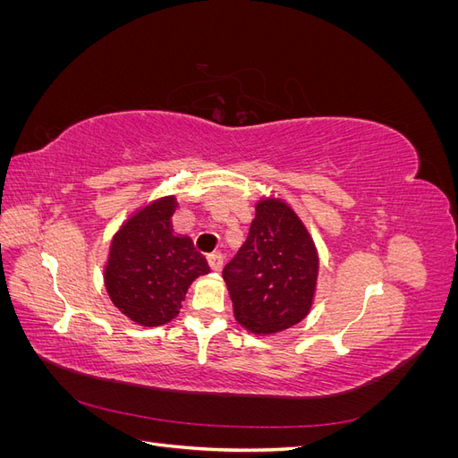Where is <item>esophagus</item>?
Instances as JSON below:
<instances>
[{"label": "esophagus", "mask_w": 458, "mask_h": 458, "mask_svg": "<svg viewBox=\"0 0 458 458\" xmlns=\"http://www.w3.org/2000/svg\"><path fill=\"white\" fill-rule=\"evenodd\" d=\"M208 263H210V267L214 271H221V267H224V254L221 252H214L208 256Z\"/></svg>", "instance_id": "esophagus-1"}]
</instances>
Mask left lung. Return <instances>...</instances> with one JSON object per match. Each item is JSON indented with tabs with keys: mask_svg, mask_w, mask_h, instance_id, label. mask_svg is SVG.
<instances>
[{
	"mask_svg": "<svg viewBox=\"0 0 458 458\" xmlns=\"http://www.w3.org/2000/svg\"><path fill=\"white\" fill-rule=\"evenodd\" d=\"M317 276V246L293 206L258 200L248 237L224 269L234 318L261 336L298 325L311 311Z\"/></svg>",
	"mask_w": 458,
	"mask_h": 458,
	"instance_id": "1",
	"label": "left lung"
}]
</instances>
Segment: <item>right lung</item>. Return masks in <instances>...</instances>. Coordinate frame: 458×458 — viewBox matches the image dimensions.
I'll list each match as a JSON object with an SVG mask.
<instances>
[{"instance_id": "obj_1", "label": "right lung", "mask_w": 458, "mask_h": 458, "mask_svg": "<svg viewBox=\"0 0 458 458\" xmlns=\"http://www.w3.org/2000/svg\"><path fill=\"white\" fill-rule=\"evenodd\" d=\"M175 195L147 202L110 241L103 279L110 301L130 321L160 327L177 317L192 281L210 273L192 239L174 231Z\"/></svg>"}]
</instances>
